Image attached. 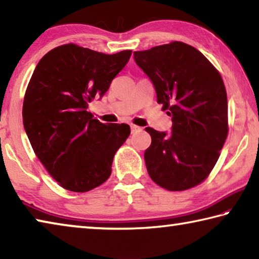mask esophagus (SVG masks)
<instances>
[{
  "instance_id": "1",
  "label": "esophagus",
  "mask_w": 259,
  "mask_h": 259,
  "mask_svg": "<svg viewBox=\"0 0 259 259\" xmlns=\"http://www.w3.org/2000/svg\"><path fill=\"white\" fill-rule=\"evenodd\" d=\"M130 128H131V133H133V134L139 133V131H142V130H143V128H140V126H138V125H135V124H131V125H130Z\"/></svg>"
}]
</instances>
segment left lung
Segmentation results:
<instances>
[{
    "mask_svg": "<svg viewBox=\"0 0 259 259\" xmlns=\"http://www.w3.org/2000/svg\"><path fill=\"white\" fill-rule=\"evenodd\" d=\"M134 59L155 88L157 103L171 116V133L145 130V151L152 181L169 191H184L203 182L227 137V96L211 63L183 42L135 51Z\"/></svg>",
    "mask_w": 259,
    "mask_h": 259,
    "instance_id": "left-lung-1",
    "label": "left lung"
}]
</instances>
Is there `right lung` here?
I'll return each mask as SVG.
<instances>
[{
	"label": "right lung",
	"instance_id": "1",
	"mask_svg": "<svg viewBox=\"0 0 259 259\" xmlns=\"http://www.w3.org/2000/svg\"><path fill=\"white\" fill-rule=\"evenodd\" d=\"M131 56L75 45L57 47L38 61L25 94L23 122L35 154L72 192H88L111 176L113 157L130 135L128 124L93 119L89 103L102 98Z\"/></svg>",
	"mask_w": 259,
	"mask_h": 259
}]
</instances>
